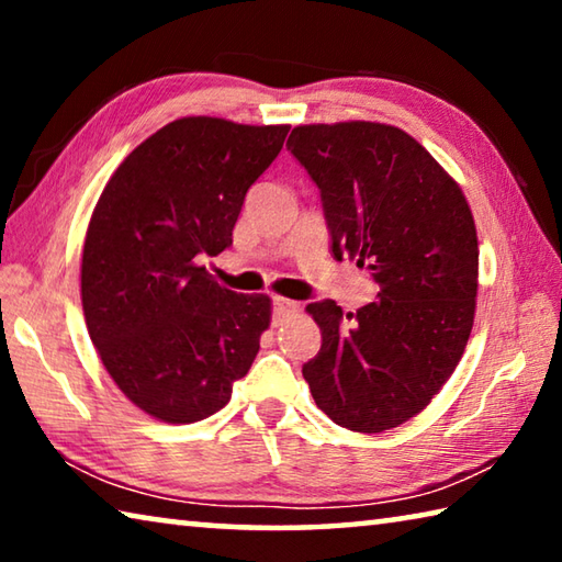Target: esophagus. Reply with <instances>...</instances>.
I'll use <instances>...</instances> for the list:
<instances>
[{"instance_id": "esophagus-1", "label": "esophagus", "mask_w": 562, "mask_h": 562, "mask_svg": "<svg viewBox=\"0 0 562 562\" xmlns=\"http://www.w3.org/2000/svg\"><path fill=\"white\" fill-rule=\"evenodd\" d=\"M300 304L292 302V300H284V297H272V315L274 319H284L288 315H292V312H297Z\"/></svg>"}]
</instances>
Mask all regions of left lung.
Here are the masks:
<instances>
[{
    "instance_id": "obj_1",
    "label": "left lung",
    "mask_w": 562,
    "mask_h": 562,
    "mask_svg": "<svg viewBox=\"0 0 562 562\" xmlns=\"http://www.w3.org/2000/svg\"><path fill=\"white\" fill-rule=\"evenodd\" d=\"M290 154L322 195L331 255L367 268L376 300L307 304L322 347L302 367L315 404L349 431L408 422L449 382L469 341L479 237L459 183L408 133L347 121L292 128Z\"/></svg>"
}]
</instances>
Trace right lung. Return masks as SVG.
<instances>
[{
    "label": "right lung",
    "mask_w": 562,
    "mask_h": 562,
    "mask_svg": "<svg viewBox=\"0 0 562 562\" xmlns=\"http://www.w3.org/2000/svg\"><path fill=\"white\" fill-rule=\"evenodd\" d=\"M288 131L178 119L131 150L93 207L81 258L89 337L121 392L160 422L221 412L258 357L270 297L221 288L201 258L233 245L247 188Z\"/></svg>",
    "instance_id": "1"
}]
</instances>
